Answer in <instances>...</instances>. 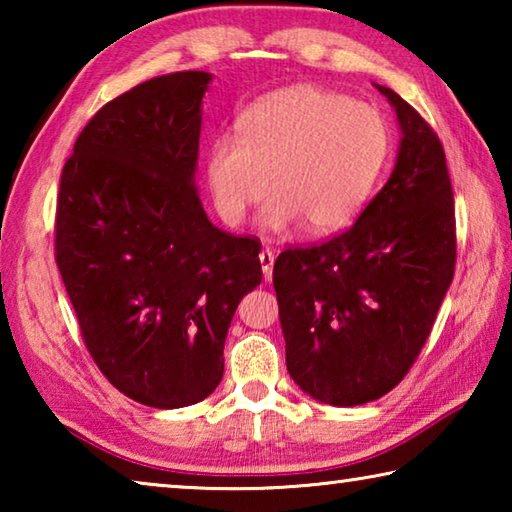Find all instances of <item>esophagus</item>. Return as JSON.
Returning <instances> with one entry per match:
<instances>
[{"mask_svg":"<svg viewBox=\"0 0 512 512\" xmlns=\"http://www.w3.org/2000/svg\"><path fill=\"white\" fill-rule=\"evenodd\" d=\"M259 264H262L264 280H271V277H273V264H275V255H273L271 248H264L262 253H259Z\"/></svg>","mask_w":512,"mask_h":512,"instance_id":"34e87169","label":"esophagus"}]
</instances>
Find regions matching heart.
I'll list each match as a JSON object with an SVG mask.
<instances>
[{"label": "heart", "instance_id": "1", "mask_svg": "<svg viewBox=\"0 0 512 512\" xmlns=\"http://www.w3.org/2000/svg\"><path fill=\"white\" fill-rule=\"evenodd\" d=\"M391 155L384 115L318 85L266 94L237 119V140L212 142L205 178L214 210L230 225L273 194L268 230L296 221L314 235L341 230L368 203Z\"/></svg>", "mask_w": 512, "mask_h": 512}]
</instances>
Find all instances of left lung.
I'll list each match as a JSON object with an SVG mask.
<instances>
[{"label":"left lung","instance_id":"left-lung-1","mask_svg":"<svg viewBox=\"0 0 512 512\" xmlns=\"http://www.w3.org/2000/svg\"><path fill=\"white\" fill-rule=\"evenodd\" d=\"M402 128L388 183L341 235L282 250L273 287L291 379L314 400L357 406L400 384L427 343L456 266L443 144L391 88Z\"/></svg>","mask_w":512,"mask_h":512}]
</instances>
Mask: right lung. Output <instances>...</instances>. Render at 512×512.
I'll return each mask as SVG.
<instances>
[{
  "label": "right lung",
  "mask_w": 512,
  "mask_h": 512,
  "mask_svg": "<svg viewBox=\"0 0 512 512\" xmlns=\"http://www.w3.org/2000/svg\"><path fill=\"white\" fill-rule=\"evenodd\" d=\"M207 72L108 101L76 137L56 205V264L90 357L153 409L205 400L239 300L262 282L257 237L210 223L196 194Z\"/></svg>",
  "instance_id": "1"
}]
</instances>
